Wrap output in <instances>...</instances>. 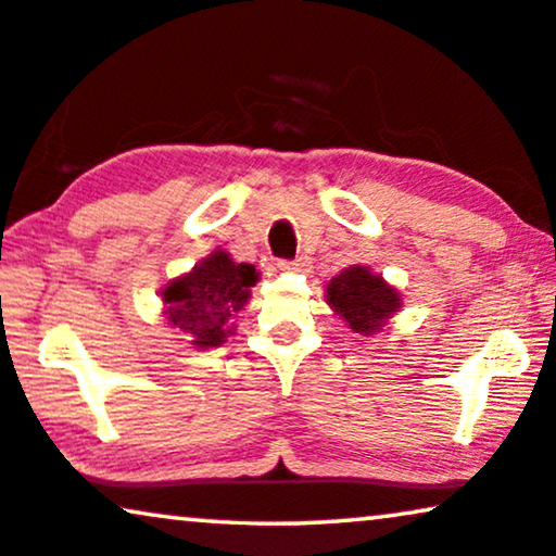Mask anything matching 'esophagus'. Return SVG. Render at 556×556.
I'll return each mask as SVG.
<instances>
[{"label":"esophagus","instance_id":"obj_1","mask_svg":"<svg viewBox=\"0 0 556 556\" xmlns=\"http://www.w3.org/2000/svg\"><path fill=\"white\" fill-rule=\"evenodd\" d=\"M279 267L285 271H302L309 267V262H307V256H296V260H292V262H279Z\"/></svg>","mask_w":556,"mask_h":556}]
</instances>
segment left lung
Listing matches in <instances>:
<instances>
[{"label":"left lung","instance_id":"8db88e82","mask_svg":"<svg viewBox=\"0 0 556 556\" xmlns=\"http://www.w3.org/2000/svg\"><path fill=\"white\" fill-rule=\"evenodd\" d=\"M325 300L334 315L363 338L380 332L403 307L401 292L370 267L359 264L342 269L338 277L327 281Z\"/></svg>","mask_w":556,"mask_h":556}]
</instances>
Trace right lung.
Here are the masks:
<instances>
[{
    "mask_svg": "<svg viewBox=\"0 0 556 556\" xmlns=\"http://www.w3.org/2000/svg\"><path fill=\"white\" fill-rule=\"evenodd\" d=\"M256 281L254 264H239L229 252L216 249L161 289L163 315L197 350L218 348L233 334L231 319L249 304Z\"/></svg>",
    "mask_w": 556,
    "mask_h": 556,
    "instance_id": "add662e5",
    "label": "right lung"
}]
</instances>
